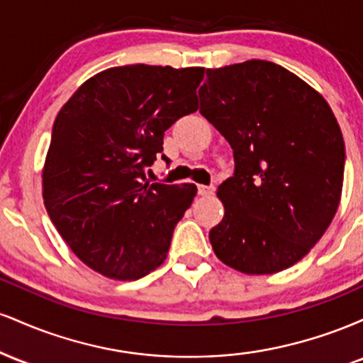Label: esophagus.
I'll list each match as a JSON object with an SVG mask.
<instances>
[{"mask_svg":"<svg viewBox=\"0 0 363 363\" xmlns=\"http://www.w3.org/2000/svg\"><path fill=\"white\" fill-rule=\"evenodd\" d=\"M213 191H215V187L213 186H198V194L199 196H210V194H213Z\"/></svg>","mask_w":363,"mask_h":363,"instance_id":"34e87169","label":"esophagus"}]
</instances>
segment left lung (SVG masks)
Returning <instances> with one entry per match:
<instances>
[{"label":"left lung","instance_id":"1","mask_svg":"<svg viewBox=\"0 0 363 363\" xmlns=\"http://www.w3.org/2000/svg\"><path fill=\"white\" fill-rule=\"evenodd\" d=\"M199 112L234 150L235 172L216 196L210 230L223 264L272 274L298 262L338 211L345 141L326 99L297 74L251 60L206 69Z\"/></svg>","mask_w":363,"mask_h":363}]
</instances>
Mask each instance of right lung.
Masks as SVG:
<instances>
[{"mask_svg":"<svg viewBox=\"0 0 363 363\" xmlns=\"http://www.w3.org/2000/svg\"><path fill=\"white\" fill-rule=\"evenodd\" d=\"M203 77L199 66H116L82 83L61 107L43 198L60 235L94 272L131 281L167 257L198 189L152 184L145 169L164 150V133L198 111Z\"/></svg>","mask_w":363,"mask_h":363,"instance_id":"right-lung-1","label":"right lung"}]
</instances>
